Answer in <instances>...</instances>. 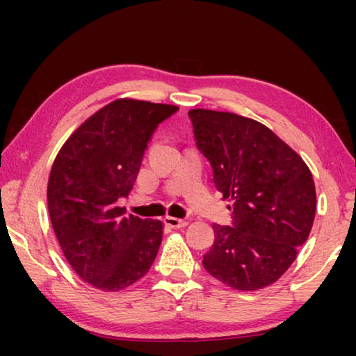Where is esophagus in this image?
<instances>
[{
  "label": "esophagus",
  "mask_w": 356,
  "mask_h": 356,
  "mask_svg": "<svg viewBox=\"0 0 356 356\" xmlns=\"http://www.w3.org/2000/svg\"><path fill=\"white\" fill-rule=\"evenodd\" d=\"M165 225L174 229H180L188 225V221L182 218H176V216H165Z\"/></svg>",
  "instance_id": "esophagus-1"
}]
</instances>
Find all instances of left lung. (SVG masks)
Masks as SVG:
<instances>
[{
  "label": "left lung",
  "mask_w": 356,
  "mask_h": 356,
  "mask_svg": "<svg viewBox=\"0 0 356 356\" xmlns=\"http://www.w3.org/2000/svg\"><path fill=\"white\" fill-rule=\"evenodd\" d=\"M188 116L216 190L232 210V226H212L215 242L204 254V268L237 291L273 284L297 259L314 222L309 168L254 119L202 108Z\"/></svg>",
  "instance_id": "left-lung-1"
}]
</instances>
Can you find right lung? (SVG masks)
Instances as JSON below:
<instances>
[{"label":"right lung","mask_w":356,"mask_h":356,"mask_svg":"<svg viewBox=\"0 0 356 356\" xmlns=\"http://www.w3.org/2000/svg\"><path fill=\"white\" fill-rule=\"evenodd\" d=\"M179 106L118 99L78 127L53 161L48 213L59 246L83 281L118 292L141 280L159 252L163 222L125 216L155 129Z\"/></svg>","instance_id":"obj_1"}]
</instances>
